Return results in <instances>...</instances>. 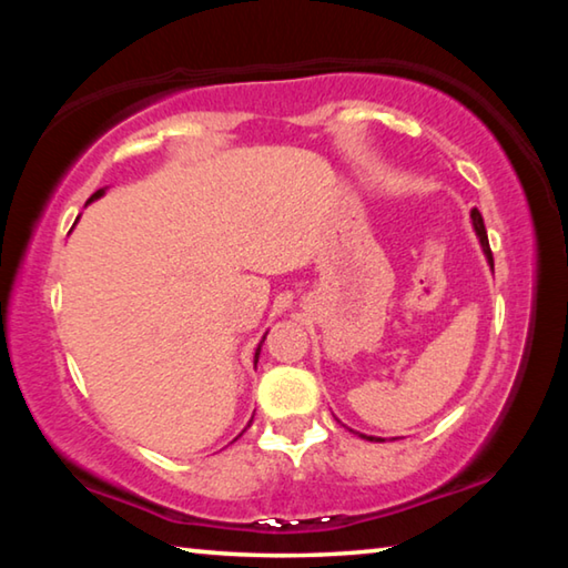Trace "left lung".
Masks as SVG:
<instances>
[{"mask_svg": "<svg viewBox=\"0 0 568 568\" xmlns=\"http://www.w3.org/2000/svg\"><path fill=\"white\" fill-rule=\"evenodd\" d=\"M470 223H474V230H476V235H478V243H480V247H484V255H486L488 265L494 267V255H491V247H488V235H486L484 217H480V213H478L476 207L470 210ZM355 434H358V430H355ZM358 436H361V438H365V440H383V438H376V436H365V434H358Z\"/></svg>", "mask_w": 568, "mask_h": 568, "instance_id": "1", "label": "left lung"}]
</instances>
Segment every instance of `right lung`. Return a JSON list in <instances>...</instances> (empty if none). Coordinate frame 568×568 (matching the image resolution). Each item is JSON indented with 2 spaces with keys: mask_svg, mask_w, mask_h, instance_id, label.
<instances>
[{
  "mask_svg": "<svg viewBox=\"0 0 568 568\" xmlns=\"http://www.w3.org/2000/svg\"><path fill=\"white\" fill-rule=\"evenodd\" d=\"M104 195V187L102 190H98V192H94V195L88 200V205L90 203H94V200H98V197H102ZM263 341H265V335H263ZM263 341H261V345H257V351H255V363H257V355H261V348H263Z\"/></svg>",
  "mask_w": 568,
  "mask_h": 568,
  "instance_id": "obj_1",
  "label": "right lung"
}]
</instances>
